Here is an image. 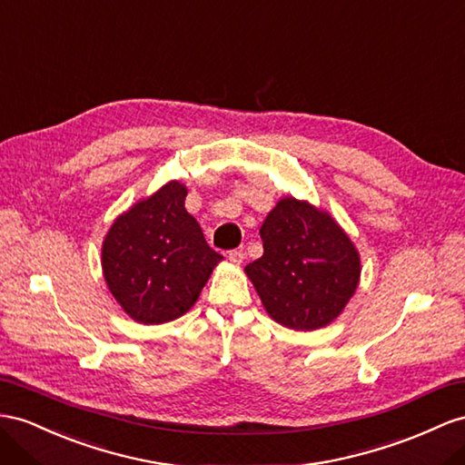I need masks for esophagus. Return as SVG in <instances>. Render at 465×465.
I'll list each match as a JSON object with an SVG mask.
<instances>
[{
	"label": "esophagus",
	"mask_w": 465,
	"mask_h": 465,
	"mask_svg": "<svg viewBox=\"0 0 465 465\" xmlns=\"http://www.w3.org/2000/svg\"><path fill=\"white\" fill-rule=\"evenodd\" d=\"M228 259H230L232 265H242L243 259H245V253L242 252V249H233V252L228 253Z\"/></svg>",
	"instance_id": "obj_1"
}]
</instances>
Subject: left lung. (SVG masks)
I'll return each instance as SVG.
<instances>
[{"label": "left lung", "instance_id": "obj_1", "mask_svg": "<svg viewBox=\"0 0 465 465\" xmlns=\"http://www.w3.org/2000/svg\"><path fill=\"white\" fill-rule=\"evenodd\" d=\"M263 255L245 267L277 324L312 331L334 322L355 294L361 259L330 212L281 198L261 225Z\"/></svg>", "mask_w": 465, "mask_h": 465}]
</instances>
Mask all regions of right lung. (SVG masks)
<instances>
[{
  "mask_svg": "<svg viewBox=\"0 0 465 465\" xmlns=\"http://www.w3.org/2000/svg\"><path fill=\"white\" fill-rule=\"evenodd\" d=\"M188 188L163 184L114 220L102 243L105 284L139 324H164L194 306L223 259L184 208Z\"/></svg>",
  "mask_w": 465,
  "mask_h": 465,
  "instance_id": "add662e5",
  "label": "right lung"
}]
</instances>
